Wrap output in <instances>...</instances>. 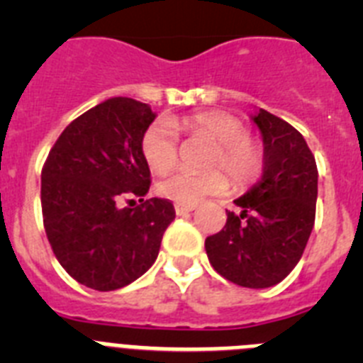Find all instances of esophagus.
Here are the masks:
<instances>
[{"label":"esophagus","mask_w":363,"mask_h":363,"mask_svg":"<svg viewBox=\"0 0 363 363\" xmlns=\"http://www.w3.org/2000/svg\"><path fill=\"white\" fill-rule=\"evenodd\" d=\"M196 209V205H182V203H176L174 205V211L178 216H184V214H189L191 211Z\"/></svg>","instance_id":"obj_1"}]
</instances>
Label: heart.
Here are the masks:
<instances>
[{
    "label": "heart",
    "mask_w": 363,
    "mask_h": 363,
    "mask_svg": "<svg viewBox=\"0 0 363 363\" xmlns=\"http://www.w3.org/2000/svg\"><path fill=\"white\" fill-rule=\"evenodd\" d=\"M176 129L201 134L214 142L209 150L207 171H178L158 182L162 196L182 205H194L205 196L220 194L229 187V179L220 169H225L236 185L251 182L262 169V149L247 138V127L238 118L225 112H200L185 118H171L150 123L142 136V156L150 171H169L178 160Z\"/></svg>",
    "instance_id": "1"
}]
</instances>
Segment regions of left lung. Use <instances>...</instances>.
<instances>
[{
	"mask_svg": "<svg viewBox=\"0 0 363 363\" xmlns=\"http://www.w3.org/2000/svg\"><path fill=\"white\" fill-rule=\"evenodd\" d=\"M264 142L262 176L227 213L225 227L205 240L214 271L249 289L280 284L300 262L316 213L318 169L293 125L258 108L251 116Z\"/></svg>",
	"mask_w": 363,
	"mask_h": 363,
	"instance_id": "left-lung-1",
	"label": "left lung"
}]
</instances>
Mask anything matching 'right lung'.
<instances>
[{"mask_svg": "<svg viewBox=\"0 0 363 363\" xmlns=\"http://www.w3.org/2000/svg\"><path fill=\"white\" fill-rule=\"evenodd\" d=\"M156 112L111 98L83 112L57 138L41 171L45 233L62 267L96 291L133 284L156 262L174 220L169 200H143L150 171L142 136ZM138 196V208H121Z\"/></svg>", "mask_w": 363, "mask_h": 363, "instance_id": "1", "label": "right lung"}]
</instances>
